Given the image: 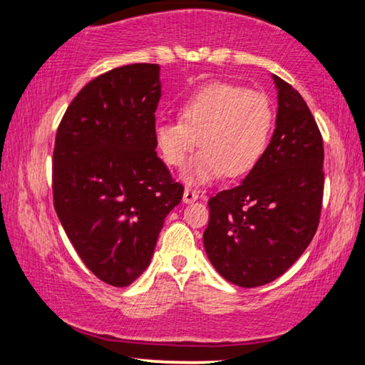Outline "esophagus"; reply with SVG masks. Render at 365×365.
Returning a JSON list of instances; mask_svg holds the SVG:
<instances>
[{
	"instance_id": "obj_1",
	"label": "esophagus",
	"mask_w": 365,
	"mask_h": 365,
	"mask_svg": "<svg viewBox=\"0 0 365 365\" xmlns=\"http://www.w3.org/2000/svg\"><path fill=\"white\" fill-rule=\"evenodd\" d=\"M197 197H199V192H197V191H194V189H191V187H186V189H184L182 201L186 202V204L197 201Z\"/></svg>"
}]
</instances>
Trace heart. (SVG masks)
Wrapping results in <instances>:
<instances>
[{
  "instance_id": "heart-1",
  "label": "heart",
  "mask_w": 365,
  "mask_h": 365,
  "mask_svg": "<svg viewBox=\"0 0 365 365\" xmlns=\"http://www.w3.org/2000/svg\"><path fill=\"white\" fill-rule=\"evenodd\" d=\"M179 118L156 123L154 144L173 168H182L201 144L184 179L189 184H209L226 173L236 178L256 166L271 136L274 109L261 91L211 83L184 99Z\"/></svg>"
}]
</instances>
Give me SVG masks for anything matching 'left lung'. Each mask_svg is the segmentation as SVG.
I'll return each instance as SVG.
<instances>
[{"label": "left lung", "mask_w": 365, "mask_h": 365, "mask_svg": "<svg viewBox=\"0 0 365 365\" xmlns=\"http://www.w3.org/2000/svg\"><path fill=\"white\" fill-rule=\"evenodd\" d=\"M272 79L277 116L271 143L239 186L207 202L204 249L214 269L241 287L282 276L311 244L321 219V131L301 94Z\"/></svg>", "instance_id": "obj_1"}]
</instances>
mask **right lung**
<instances>
[{
  "label": "right lung",
  "instance_id": "1",
  "mask_svg": "<svg viewBox=\"0 0 365 365\" xmlns=\"http://www.w3.org/2000/svg\"><path fill=\"white\" fill-rule=\"evenodd\" d=\"M159 98V64L114 68L78 93L54 141V209L81 261L114 287L146 271L182 199L154 144Z\"/></svg>",
  "mask_w": 365,
  "mask_h": 365
}]
</instances>
